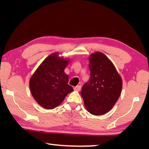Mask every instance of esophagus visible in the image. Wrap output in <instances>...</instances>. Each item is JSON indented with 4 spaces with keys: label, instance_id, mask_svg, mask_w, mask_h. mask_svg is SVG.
<instances>
[{
    "label": "esophagus",
    "instance_id": "34e87169",
    "mask_svg": "<svg viewBox=\"0 0 149 149\" xmlns=\"http://www.w3.org/2000/svg\"><path fill=\"white\" fill-rule=\"evenodd\" d=\"M81 85H77V86H76V87H74V91H79L81 90Z\"/></svg>",
    "mask_w": 149,
    "mask_h": 149
}]
</instances>
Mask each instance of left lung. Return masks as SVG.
<instances>
[{
  "instance_id": "8db88e82",
  "label": "left lung",
  "mask_w": 149,
  "mask_h": 149,
  "mask_svg": "<svg viewBox=\"0 0 149 149\" xmlns=\"http://www.w3.org/2000/svg\"><path fill=\"white\" fill-rule=\"evenodd\" d=\"M89 61L90 78L83 85L81 95L89 113L104 115L121 95L123 81L113 62L103 53H93Z\"/></svg>"
}]
</instances>
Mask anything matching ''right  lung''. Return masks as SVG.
Returning a JSON list of instances; mask_svg holds the SVG:
<instances>
[{"instance_id": "add662e5", "label": "right lung", "mask_w": 149, "mask_h": 149, "mask_svg": "<svg viewBox=\"0 0 149 149\" xmlns=\"http://www.w3.org/2000/svg\"><path fill=\"white\" fill-rule=\"evenodd\" d=\"M70 63V58L52 53L42 61L29 81L31 94L40 107L54 109L73 91L68 85V75L65 68Z\"/></svg>"}]
</instances>
